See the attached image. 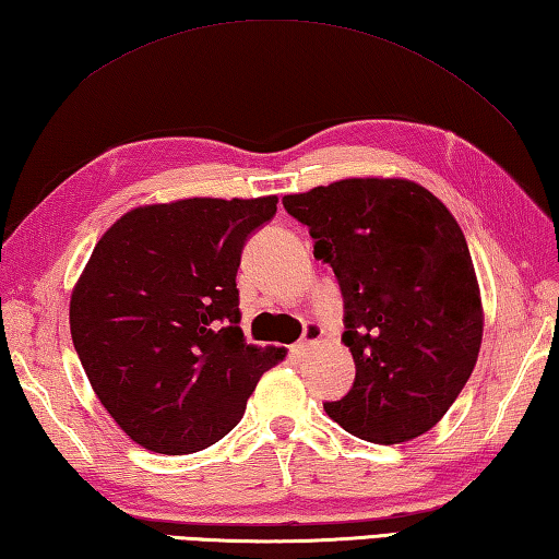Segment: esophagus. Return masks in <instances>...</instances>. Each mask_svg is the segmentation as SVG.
<instances>
[{"label": "esophagus", "instance_id": "esophagus-1", "mask_svg": "<svg viewBox=\"0 0 559 559\" xmlns=\"http://www.w3.org/2000/svg\"><path fill=\"white\" fill-rule=\"evenodd\" d=\"M321 334H324V331H321V326H317V324H307V326H305V336H301L297 350H301V354H305V350L314 348V346L319 344V341H321Z\"/></svg>", "mask_w": 559, "mask_h": 559}]
</instances>
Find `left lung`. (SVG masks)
Instances as JSON below:
<instances>
[{"instance_id":"left-lung-1","label":"left lung","mask_w":559,"mask_h":559,"mask_svg":"<svg viewBox=\"0 0 559 559\" xmlns=\"http://www.w3.org/2000/svg\"><path fill=\"white\" fill-rule=\"evenodd\" d=\"M309 225L314 258L334 267L346 307L341 341L354 388L326 403L348 435L409 442L462 393L484 338L481 289L462 228L409 179H341L282 199Z\"/></svg>"}]
</instances>
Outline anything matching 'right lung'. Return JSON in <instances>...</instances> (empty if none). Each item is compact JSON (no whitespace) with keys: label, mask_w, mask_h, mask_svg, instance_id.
<instances>
[{"label":"right lung","mask_w":559,"mask_h":559,"mask_svg":"<svg viewBox=\"0 0 559 559\" xmlns=\"http://www.w3.org/2000/svg\"><path fill=\"white\" fill-rule=\"evenodd\" d=\"M277 195L181 199L127 211L97 240L71 295V336L97 400L156 454H193L240 423L285 348L240 329L235 274Z\"/></svg>","instance_id":"1"}]
</instances>
